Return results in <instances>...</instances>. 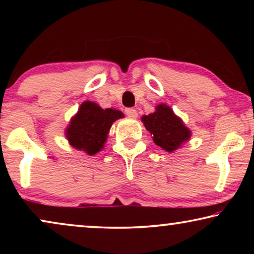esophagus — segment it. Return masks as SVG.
Returning a JSON list of instances; mask_svg holds the SVG:
<instances>
[{
	"label": "esophagus",
	"mask_w": 254,
	"mask_h": 254,
	"mask_svg": "<svg viewBox=\"0 0 254 254\" xmlns=\"http://www.w3.org/2000/svg\"><path fill=\"white\" fill-rule=\"evenodd\" d=\"M125 113H126L127 117L131 118V119H136L137 118V111L133 109V107H129V109L125 110Z\"/></svg>",
	"instance_id": "esophagus-1"
}]
</instances>
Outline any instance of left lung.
<instances>
[{"instance_id":"8db88e82","label":"left lung","mask_w":254,"mask_h":254,"mask_svg":"<svg viewBox=\"0 0 254 254\" xmlns=\"http://www.w3.org/2000/svg\"><path fill=\"white\" fill-rule=\"evenodd\" d=\"M141 119L155 143L168 152L177 150L190 137V130L165 104H159L154 113L143 116Z\"/></svg>"}]
</instances>
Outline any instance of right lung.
Here are the masks:
<instances>
[{"mask_svg":"<svg viewBox=\"0 0 254 254\" xmlns=\"http://www.w3.org/2000/svg\"><path fill=\"white\" fill-rule=\"evenodd\" d=\"M120 118H124L121 111L103 110L96 103L86 100L71 118L65 129V136L71 147L90 156L96 155L104 148L112 124Z\"/></svg>","mask_w":254,"mask_h":254,"instance_id":"obj_1","label":"right lung"}]
</instances>
